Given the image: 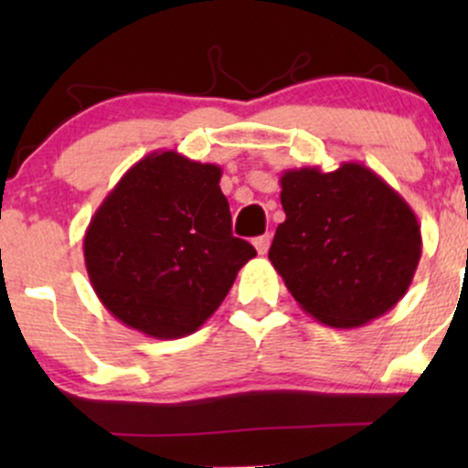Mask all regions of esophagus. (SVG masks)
<instances>
[{
  "label": "esophagus",
  "mask_w": 468,
  "mask_h": 468,
  "mask_svg": "<svg viewBox=\"0 0 468 468\" xmlns=\"http://www.w3.org/2000/svg\"><path fill=\"white\" fill-rule=\"evenodd\" d=\"M271 235H261V238H255V241H252L260 255H266L268 249H271Z\"/></svg>",
  "instance_id": "34e87169"
}]
</instances>
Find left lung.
I'll return each instance as SVG.
<instances>
[{"instance_id":"left-lung-1","label":"left lung","mask_w":468,"mask_h":468,"mask_svg":"<svg viewBox=\"0 0 468 468\" xmlns=\"http://www.w3.org/2000/svg\"><path fill=\"white\" fill-rule=\"evenodd\" d=\"M286 219L268 260L297 303L330 327H358L405 297L422 255L420 224L399 191L358 163L288 169Z\"/></svg>"}]
</instances>
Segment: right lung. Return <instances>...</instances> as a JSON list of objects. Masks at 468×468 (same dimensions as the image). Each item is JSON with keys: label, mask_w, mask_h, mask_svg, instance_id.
Here are the masks:
<instances>
[{"label": "right lung", "mask_w": 468, "mask_h": 468, "mask_svg": "<svg viewBox=\"0 0 468 468\" xmlns=\"http://www.w3.org/2000/svg\"><path fill=\"white\" fill-rule=\"evenodd\" d=\"M222 169L178 152L138 160L83 238L90 283L121 324L154 338L191 335L257 255L230 233Z\"/></svg>", "instance_id": "1"}]
</instances>
